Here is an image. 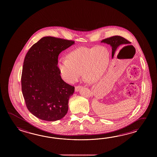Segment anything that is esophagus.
Instances as JSON below:
<instances>
[{
	"label": "esophagus",
	"instance_id": "1",
	"mask_svg": "<svg viewBox=\"0 0 157 157\" xmlns=\"http://www.w3.org/2000/svg\"><path fill=\"white\" fill-rule=\"evenodd\" d=\"M82 88V87L81 86H76L75 87V91H76V92H78Z\"/></svg>",
	"mask_w": 157,
	"mask_h": 157
}]
</instances>
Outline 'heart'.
<instances>
[{
	"label": "heart",
	"mask_w": 157,
	"mask_h": 157,
	"mask_svg": "<svg viewBox=\"0 0 157 157\" xmlns=\"http://www.w3.org/2000/svg\"><path fill=\"white\" fill-rule=\"evenodd\" d=\"M110 62L109 50L104 47H81L59 58L57 67L66 82L73 83L82 76L87 82L96 83L103 77Z\"/></svg>",
	"instance_id": "b5f03b06"
}]
</instances>
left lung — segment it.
<instances>
[{"label":"left lung","instance_id":"left-lung-1","mask_svg":"<svg viewBox=\"0 0 157 157\" xmlns=\"http://www.w3.org/2000/svg\"><path fill=\"white\" fill-rule=\"evenodd\" d=\"M101 43L107 44L109 45L112 47V59L113 58L116 52L117 51V49L120 47L121 45H127L131 43L130 41L125 39L122 37L120 36H114L104 39L101 41Z\"/></svg>","mask_w":157,"mask_h":157}]
</instances>
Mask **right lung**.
<instances>
[{
    "label": "right lung",
    "instance_id": "obj_1",
    "mask_svg": "<svg viewBox=\"0 0 157 157\" xmlns=\"http://www.w3.org/2000/svg\"><path fill=\"white\" fill-rule=\"evenodd\" d=\"M74 44L71 40L43 37L27 53L21 76L22 94L28 110L40 120L55 121L67 114L75 87L62 79L57 61L59 54Z\"/></svg>",
    "mask_w": 157,
    "mask_h": 157
}]
</instances>
